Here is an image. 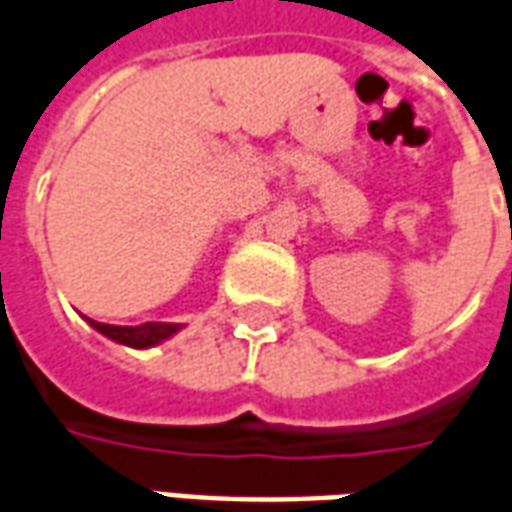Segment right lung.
I'll return each mask as SVG.
<instances>
[{
    "label": "right lung",
    "mask_w": 512,
    "mask_h": 512,
    "mask_svg": "<svg viewBox=\"0 0 512 512\" xmlns=\"http://www.w3.org/2000/svg\"><path fill=\"white\" fill-rule=\"evenodd\" d=\"M88 320V317H86ZM91 329H97L105 334L108 340H114L119 345H128V348H153L169 340L172 334H178L183 329L181 323H142V326H108V323H97V320H88Z\"/></svg>",
    "instance_id": "1"
}]
</instances>
